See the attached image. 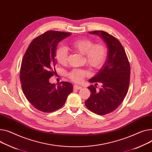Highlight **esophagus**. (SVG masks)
Listing matches in <instances>:
<instances>
[{"label":"esophagus","mask_w":152,"mask_h":152,"mask_svg":"<svg viewBox=\"0 0 152 152\" xmlns=\"http://www.w3.org/2000/svg\"><path fill=\"white\" fill-rule=\"evenodd\" d=\"M73 88H74L75 90H79V89H81V88H82V87H80V86H79L75 85V86H73Z\"/></svg>","instance_id":"obj_1"}]
</instances>
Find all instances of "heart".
<instances>
[{
	"label": "heart",
	"mask_w": 152,
	"mask_h": 152,
	"mask_svg": "<svg viewBox=\"0 0 152 152\" xmlns=\"http://www.w3.org/2000/svg\"><path fill=\"white\" fill-rule=\"evenodd\" d=\"M69 46L76 52L84 55V61L92 69H99L104 65L107 57V49L102 43H95L92 39L83 38L75 39L69 43ZM57 62L61 64H66L68 51L63 46L58 47L55 53ZM88 73L85 69H73L67 74L69 79L76 83L82 82Z\"/></svg>",
	"instance_id": "b5f03b06"
}]
</instances>
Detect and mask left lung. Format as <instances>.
Here are the masks:
<instances>
[{
	"label": "left lung",
	"instance_id": "obj_1",
	"mask_svg": "<svg viewBox=\"0 0 152 152\" xmlns=\"http://www.w3.org/2000/svg\"><path fill=\"white\" fill-rule=\"evenodd\" d=\"M89 34L99 36L106 43V60L97 74L89 80L96 83L88 88L91 95L85 102L92 112L103 115L112 113L122 103L126 96L130 79V65L125 49L118 40L108 33L95 30ZM97 82L102 87L96 90Z\"/></svg>",
	"mask_w": 152,
	"mask_h": 152
}]
</instances>
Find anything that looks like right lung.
Instances as JSON below:
<instances>
[{"mask_svg": "<svg viewBox=\"0 0 152 152\" xmlns=\"http://www.w3.org/2000/svg\"><path fill=\"white\" fill-rule=\"evenodd\" d=\"M70 35L49 30L32 40L23 57L19 76L23 93L31 104L42 112L52 113L62 107L73 91V85L68 82L56 86L49 81L56 72L58 43Z\"/></svg>", "mask_w": 152, "mask_h": 152, "instance_id": "obj_1", "label": "right lung"}]
</instances>
